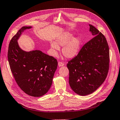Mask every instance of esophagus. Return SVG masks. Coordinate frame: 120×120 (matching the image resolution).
Segmentation results:
<instances>
[{"mask_svg": "<svg viewBox=\"0 0 120 120\" xmlns=\"http://www.w3.org/2000/svg\"><path fill=\"white\" fill-rule=\"evenodd\" d=\"M64 62H61V61H59V63H58V65L59 66H64Z\"/></svg>", "mask_w": 120, "mask_h": 120, "instance_id": "1", "label": "esophagus"}]
</instances>
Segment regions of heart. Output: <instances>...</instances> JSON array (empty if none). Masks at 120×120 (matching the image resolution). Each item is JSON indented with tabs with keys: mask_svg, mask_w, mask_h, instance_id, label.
Here are the masks:
<instances>
[{
	"mask_svg": "<svg viewBox=\"0 0 120 120\" xmlns=\"http://www.w3.org/2000/svg\"><path fill=\"white\" fill-rule=\"evenodd\" d=\"M56 42H51V47L54 50H58L60 46L64 47L62 49V53L67 58L75 57L80 49L81 39L79 37L74 38L73 34L64 32L56 38Z\"/></svg>",
	"mask_w": 120,
	"mask_h": 120,
	"instance_id": "obj_1",
	"label": "heart"
}]
</instances>
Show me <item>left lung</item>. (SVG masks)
Segmentation results:
<instances>
[{"label": "left lung", "mask_w": 120, "mask_h": 120, "mask_svg": "<svg viewBox=\"0 0 120 120\" xmlns=\"http://www.w3.org/2000/svg\"><path fill=\"white\" fill-rule=\"evenodd\" d=\"M89 26L94 37L67 64L70 86L81 96L97 89L105 81L109 68V49L106 38L94 26Z\"/></svg>", "instance_id": "1"}]
</instances>
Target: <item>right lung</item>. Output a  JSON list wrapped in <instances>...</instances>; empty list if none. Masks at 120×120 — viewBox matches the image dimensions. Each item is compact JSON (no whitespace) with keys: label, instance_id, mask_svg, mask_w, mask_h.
Returning a JSON list of instances; mask_svg holds the SVG:
<instances>
[{"label":"right lung","instance_id":"add662e5","mask_svg":"<svg viewBox=\"0 0 120 120\" xmlns=\"http://www.w3.org/2000/svg\"><path fill=\"white\" fill-rule=\"evenodd\" d=\"M31 28L22 27L11 39L8 59L19 87L27 94L38 97L46 94L50 88L58 61L39 50L27 52L19 48L17 40L24 30Z\"/></svg>","mask_w":120,"mask_h":120}]
</instances>
